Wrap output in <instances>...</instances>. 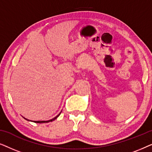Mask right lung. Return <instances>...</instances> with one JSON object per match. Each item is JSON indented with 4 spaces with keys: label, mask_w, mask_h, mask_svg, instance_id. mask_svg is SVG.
<instances>
[{
    "label": "right lung",
    "mask_w": 152,
    "mask_h": 152,
    "mask_svg": "<svg viewBox=\"0 0 152 152\" xmlns=\"http://www.w3.org/2000/svg\"><path fill=\"white\" fill-rule=\"evenodd\" d=\"M61 111L60 112L59 115H57V116H56V117H55L54 118H53V119H51V120H47V121H45V120H43V121H32V122H36V123H47V122L54 121V120H55V119H57V118L58 117H59L60 114H61ZM23 118H24V117H23ZM24 119H26V120H28V121H31V120H28V119H27V118H24Z\"/></svg>",
    "instance_id": "obj_1"
}]
</instances>
